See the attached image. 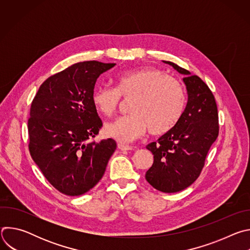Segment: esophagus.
<instances>
[{"mask_svg":"<svg viewBox=\"0 0 250 250\" xmlns=\"http://www.w3.org/2000/svg\"><path fill=\"white\" fill-rule=\"evenodd\" d=\"M118 147L121 149V150H133L134 147L133 146H125V145H123V144H119L118 145Z\"/></svg>","mask_w":250,"mask_h":250,"instance_id":"1","label":"esophagus"}]
</instances>
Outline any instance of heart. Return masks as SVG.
<instances>
[{
  "mask_svg": "<svg viewBox=\"0 0 250 250\" xmlns=\"http://www.w3.org/2000/svg\"><path fill=\"white\" fill-rule=\"evenodd\" d=\"M115 88L100 85L92 93L95 109L105 117L113 116L121 97L129 99L126 116L108 123L104 133L121 142L144 135L148 127L152 135H162L180 121L186 106V94L181 82L164 71L146 67L124 71L115 78Z\"/></svg>",
  "mask_w": 250,
  "mask_h": 250,
  "instance_id": "heart-1",
  "label": "heart"
}]
</instances>
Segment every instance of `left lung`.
<instances>
[{"label": "left lung", "instance_id": "8db88e82", "mask_svg": "<svg viewBox=\"0 0 250 250\" xmlns=\"http://www.w3.org/2000/svg\"><path fill=\"white\" fill-rule=\"evenodd\" d=\"M164 62L186 75L183 80L188 102L178 124L146 146L153 154V164L146 179L158 191L176 193L200 176L208 152L219 136V113L215 96L199 76L173 62Z\"/></svg>", "mask_w": 250, "mask_h": 250}]
</instances>
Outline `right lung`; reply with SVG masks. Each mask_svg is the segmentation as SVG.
<instances>
[{"label": "right lung", "mask_w": 250, "mask_h": 250, "mask_svg": "<svg viewBox=\"0 0 250 250\" xmlns=\"http://www.w3.org/2000/svg\"><path fill=\"white\" fill-rule=\"evenodd\" d=\"M115 65L76 63L48 77L31 102L30 156L64 195L80 196L95 187L117 148L112 138L95 141L103 123L92 103L97 79Z\"/></svg>", "instance_id": "right-lung-1"}]
</instances>
